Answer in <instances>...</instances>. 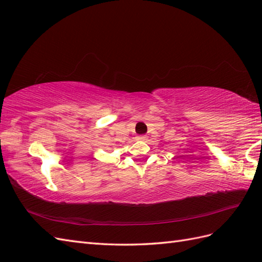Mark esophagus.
<instances>
[{
    "mask_svg": "<svg viewBox=\"0 0 262 262\" xmlns=\"http://www.w3.org/2000/svg\"><path fill=\"white\" fill-rule=\"evenodd\" d=\"M137 138L140 141H145L146 140V136L145 135H140V136H137Z\"/></svg>",
    "mask_w": 262,
    "mask_h": 262,
    "instance_id": "1",
    "label": "esophagus"
}]
</instances>
